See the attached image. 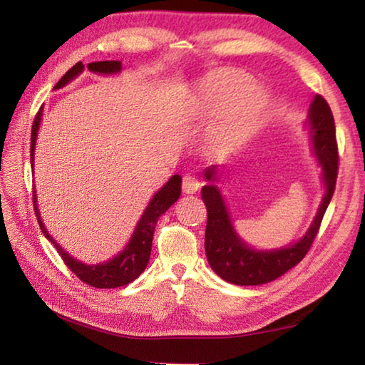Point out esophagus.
I'll use <instances>...</instances> for the list:
<instances>
[{"mask_svg": "<svg viewBox=\"0 0 365 365\" xmlns=\"http://www.w3.org/2000/svg\"><path fill=\"white\" fill-rule=\"evenodd\" d=\"M182 188H183V191L187 195H193V193H196L197 190L201 188V183L193 175H185L183 177V182H182Z\"/></svg>", "mask_w": 365, "mask_h": 365, "instance_id": "1", "label": "esophagus"}]
</instances>
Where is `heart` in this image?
I'll list each match as a JSON object with an SVG mask.
<instances>
[{"label": "heart", "instance_id": "1", "mask_svg": "<svg viewBox=\"0 0 365 365\" xmlns=\"http://www.w3.org/2000/svg\"><path fill=\"white\" fill-rule=\"evenodd\" d=\"M269 93L252 85L248 73L224 69L202 78L196 88L195 106L201 119L214 117L206 140L214 153L228 154L255 137L267 115Z\"/></svg>", "mask_w": 365, "mask_h": 365}]
</instances>
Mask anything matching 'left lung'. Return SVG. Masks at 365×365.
Instances as JSON below:
<instances>
[{"label":"left lung","instance_id":"8db88e82","mask_svg":"<svg viewBox=\"0 0 365 365\" xmlns=\"http://www.w3.org/2000/svg\"><path fill=\"white\" fill-rule=\"evenodd\" d=\"M309 125H311L312 150L322 168V180L325 183V195L320 202L317 215L309 227L304 237L293 245L279 250L257 251L246 245L232 225L230 215L219 188L215 185H206L201 190V197L207 209V224L205 237V250L209 265L217 274L233 285H262L279 279L296 264L302 261L309 248L317 237L324 214L329 207L331 196L335 193L338 175V146L335 137V120L331 109L322 96L316 95L309 108ZM215 170H206V180H214Z\"/></svg>","mask_w":365,"mask_h":365}]
</instances>
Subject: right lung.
I'll use <instances>...</instances> for the list:
<instances>
[{"label":"right lung","instance_id":"obj_1","mask_svg":"<svg viewBox=\"0 0 365 365\" xmlns=\"http://www.w3.org/2000/svg\"><path fill=\"white\" fill-rule=\"evenodd\" d=\"M83 67L85 66L82 63H77L76 66L71 67V69L64 73V77L54 85V90L63 88L64 85H67L71 80L76 78L80 72H83ZM88 69L95 73H106V76H110V73L120 72L122 64L120 61H100V63H90ZM41 114H43V109H40L35 115V120L32 125V137H30V164H32V168H34L36 132H38V127H40ZM180 185H182V177L172 175L170 180L153 196L150 205H148L143 215H141V219L138 220L137 227H135V232L132 235L130 242L127 243L125 250L119 252L115 257L109 259L108 262L93 264V265H86L67 255V252L56 243V240L48 233V230L40 219L38 207H36V195H34V202H35L34 206H35V214L36 217H38V224L43 235H45L49 242L54 245V248L58 250L59 256L63 257L64 264L78 277L80 280L86 283V285L95 287V288H117V287L128 285V283L133 282L135 279H138L141 272L146 269L148 261H150L153 235H154V228H156V224H158V219L168 211L172 205H174L178 197H180V193H182Z\"/></svg>","mask_w":365,"mask_h":365}]
</instances>
